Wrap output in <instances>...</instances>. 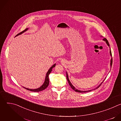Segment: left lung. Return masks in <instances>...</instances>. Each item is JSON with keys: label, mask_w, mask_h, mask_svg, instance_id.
<instances>
[{"label": "left lung", "mask_w": 121, "mask_h": 121, "mask_svg": "<svg viewBox=\"0 0 121 121\" xmlns=\"http://www.w3.org/2000/svg\"><path fill=\"white\" fill-rule=\"evenodd\" d=\"M103 40L104 41H105V42H106V43H107V44L108 45V46L109 47H110V45H109V42H108V40H107L106 38H103ZM110 56H112V52H111V49H110ZM112 58H111V63H110L111 68V67H112ZM66 78H67V81H68V82L69 84V85H70V86L71 87V88H72L74 91H75L78 92H79V93H84V92H89V91H92V90H96V89H98V88H99V86L101 85V84L103 82V81H104V80L105 79H104V80H103V81L100 83V84H99V85L98 86V87H97V88H95V89H93V90H89V91H80V90H77V89H76V88H75V87H74V86H73V85L71 84V83L70 82V81L69 79V78H68V75H67V72H66Z\"/></svg>", "instance_id": "1"}]
</instances>
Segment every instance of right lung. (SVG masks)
<instances>
[{
    "label": "right lung",
    "mask_w": 121,
    "mask_h": 121,
    "mask_svg": "<svg viewBox=\"0 0 121 121\" xmlns=\"http://www.w3.org/2000/svg\"><path fill=\"white\" fill-rule=\"evenodd\" d=\"M28 30V28H27L25 30H24L23 31H22L21 32L19 33V34H17V35L16 36H18L19 35H20V34L23 33V32H25L26 31H27V30ZM15 36V37H16ZM56 64H55L54 65H53L48 70V71H47V73H46V77H45V80H44V82L43 83V84L41 86V87L38 89H28V88H25V87H23L24 88H25V89L27 90H29V91H34V92H39V91H42L43 90H44V89H45L49 85V75L50 74V73L51 72V71H52V68L54 67H55Z\"/></svg>",
    "instance_id": "obj_1"
}]
</instances>
